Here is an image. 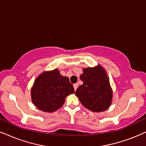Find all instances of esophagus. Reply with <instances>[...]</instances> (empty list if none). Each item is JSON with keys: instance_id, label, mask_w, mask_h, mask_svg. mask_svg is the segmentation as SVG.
<instances>
[{"instance_id": "obj_1", "label": "esophagus", "mask_w": 146, "mask_h": 146, "mask_svg": "<svg viewBox=\"0 0 146 146\" xmlns=\"http://www.w3.org/2000/svg\"><path fill=\"white\" fill-rule=\"evenodd\" d=\"M73 87H74V90L75 91L77 89V88H78V84H75L74 85H73Z\"/></svg>"}]
</instances>
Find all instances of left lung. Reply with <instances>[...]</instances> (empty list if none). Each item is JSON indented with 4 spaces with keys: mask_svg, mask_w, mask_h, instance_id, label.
I'll list each match as a JSON object with an SVG mask.
<instances>
[{
    "mask_svg": "<svg viewBox=\"0 0 146 146\" xmlns=\"http://www.w3.org/2000/svg\"><path fill=\"white\" fill-rule=\"evenodd\" d=\"M83 84L78 87L75 95L85 108L92 112H100L112 104V90L109 78L102 65L84 68L80 75Z\"/></svg>",
    "mask_w": 146,
    "mask_h": 146,
    "instance_id": "obj_1",
    "label": "left lung"
}]
</instances>
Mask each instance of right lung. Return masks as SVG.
I'll return each instance as SVG.
<instances>
[{
    "label": "right lung",
    "instance_id": "1",
    "mask_svg": "<svg viewBox=\"0 0 146 146\" xmlns=\"http://www.w3.org/2000/svg\"><path fill=\"white\" fill-rule=\"evenodd\" d=\"M74 92L69 79L55 69L44 71L37 77L31 89V98L38 109L53 112L61 108L66 97Z\"/></svg>",
    "mask_w": 146,
    "mask_h": 146
}]
</instances>
